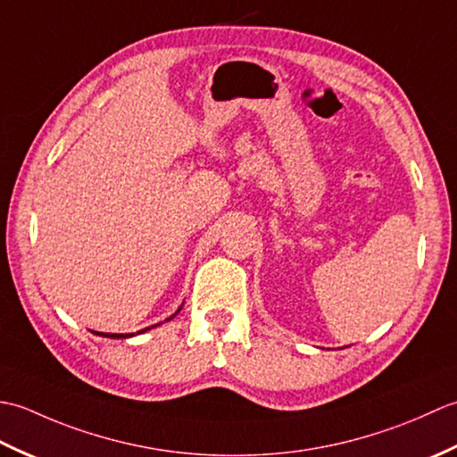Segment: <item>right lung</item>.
Wrapping results in <instances>:
<instances>
[{
  "instance_id": "add662e5",
  "label": "right lung",
  "mask_w": 457,
  "mask_h": 457,
  "mask_svg": "<svg viewBox=\"0 0 457 457\" xmlns=\"http://www.w3.org/2000/svg\"><path fill=\"white\" fill-rule=\"evenodd\" d=\"M172 316H174V314H172ZM172 316H170V318H172ZM170 318H169V320H170ZM145 329H149V328H145ZM100 336H105V337H129V336H133V334H125V336H123V334H100Z\"/></svg>"
}]
</instances>
